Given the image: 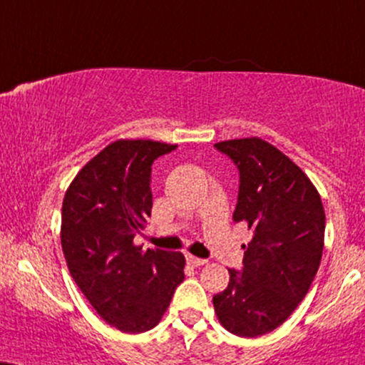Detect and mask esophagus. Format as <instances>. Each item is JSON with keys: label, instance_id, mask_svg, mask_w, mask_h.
<instances>
[{"label": "esophagus", "instance_id": "1", "mask_svg": "<svg viewBox=\"0 0 365 365\" xmlns=\"http://www.w3.org/2000/svg\"><path fill=\"white\" fill-rule=\"evenodd\" d=\"M187 262H188V264H190V266H193V267H200V266L207 264V259H200V257H195V256L188 255V256H187Z\"/></svg>", "mask_w": 365, "mask_h": 365}]
</instances>
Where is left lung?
<instances>
[{"label": "left lung", "instance_id": "8db88e82", "mask_svg": "<svg viewBox=\"0 0 365 365\" xmlns=\"http://www.w3.org/2000/svg\"><path fill=\"white\" fill-rule=\"evenodd\" d=\"M241 175L234 222L252 232L242 271L215 294L220 325L237 336L269 334L294 312L322 261L325 210L307 173L261 138L215 143Z\"/></svg>", "mask_w": 365, "mask_h": 365}]
</instances>
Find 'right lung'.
<instances>
[{
    "label": "right lung",
    "instance_id": "obj_1",
    "mask_svg": "<svg viewBox=\"0 0 365 365\" xmlns=\"http://www.w3.org/2000/svg\"><path fill=\"white\" fill-rule=\"evenodd\" d=\"M177 145L118 140L82 167L62 204L60 241L73 281L94 310L124 334L160 324L185 278L182 252L136 246L151 215V165Z\"/></svg>",
    "mask_w": 365,
    "mask_h": 365
}]
</instances>
